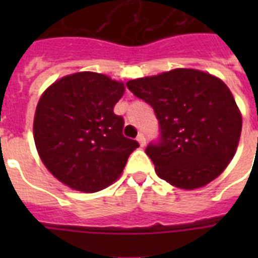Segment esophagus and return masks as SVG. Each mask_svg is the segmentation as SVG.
<instances>
[{
  "instance_id": "34e87169",
  "label": "esophagus",
  "mask_w": 258,
  "mask_h": 258,
  "mask_svg": "<svg viewBox=\"0 0 258 258\" xmlns=\"http://www.w3.org/2000/svg\"><path fill=\"white\" fill-rule=\"evenodd\" d=\"M138 142H139V145L142 146V147H145L146 146V137H145V134H139L138 135Z\"/></svg>"
}]
</instances>
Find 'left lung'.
Instances as JSON below:
<instances>
[{
    "label": "left lung",
    "instance_id": "left-lung-1",
    "mask_svg": "<svg viewBox=\"0 0 258 258\" xmlns=\"http://www.w3.org/2000/svg\"><path fill=\"white\" fill-rule=\"evenodd\" d=\"M125 86L153 107L159 123V138L146 147L159 178L192 190L226 169L238 146L242 119L224 82L179 68Z\"/></svg>",
    "mask_w": 258,
    "mask_h": 258
}]
</instances>
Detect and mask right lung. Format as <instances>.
<instances>
[{
  "instance_id": "1",
  "label": "right lung",
  "mask_w": 258,
  "mask_h": 258,
  "mask_svg": "<svg viewBox=\"0 0 258 258\" xmlns=\"http://www.w3.org/2000/svg\"><path fill=\"white\" fill-rule=\"evenodd\" d=\"M123 83L79 72L53 83L38 101L33 134L45 167L67 186L84 192L115 182L139 143L123 135L124 119L113 107Z\"/></svg>"
}]
</instances>
